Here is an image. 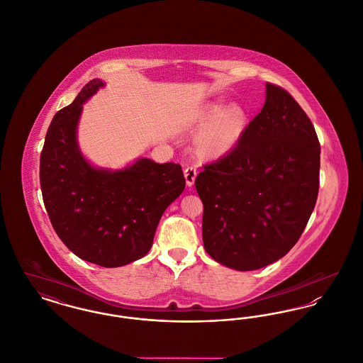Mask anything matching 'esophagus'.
Masks as SVG:
<instances>
[{
	"label": "esophagus",
	"mask_w": 363,
	"mask_h": 363,
	"mask_svg": "<svg viewBox=\"0 0 363 363\" xmlns=\"http://www.w3.org/2000/svg\"><path fill=\"white\" fill-rule=\"evenodd\" d=\"M184 175H185V179H186V185L191 186V185L194 184L196 177H197V170H196V167H193V166H188V167L185 169V172H184Z\"/></svg>",
	"instance_id": "obj_1"
}]
</instances>
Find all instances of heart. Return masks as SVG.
<instances>
[{
  "label": "heart",
  "mask_w": 363,
  "mask_h": 363,
  "mask_svg": "<svg viewBox=\"0 0 363 363\" xmlns=\"http://www.w3.org/2000/svg\"><path fill=\"white\" fill-rule=\"evenodd\" d=\"M247 120V111L240 104L227 106L223 99L206 104L193 121V129L203 132L197 143L200 156L219 159L227 155L243 136Z\"/></svg>",
  "instance_id": "b5f03b06"
}]
</instances>
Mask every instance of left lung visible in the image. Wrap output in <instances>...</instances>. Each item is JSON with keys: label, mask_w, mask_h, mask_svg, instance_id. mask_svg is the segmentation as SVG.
<instances>
[{"label": "left lung", "mask_w": 363, "mask_h": 363, "mask_svg": "<svg viewBox=\"0 0 363 363\" xmlns=\"http://www.w3.org/2000/svg\"><path fill=\"white\" fill-rule=\"evenodd\" d=\"M265 86V104L238 144L194 181L204 206V247L237 271L259 269L290 252L320 186L313 123L286 89Z\"/></svg>", "instance_id": "8db88e82"}]
</instances>
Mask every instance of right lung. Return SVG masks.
<instances>
[{
  "label": "right lung",
  "instance_id": "1",
  "mask_svg": "<svg viewBox=\"0 0 363 363\" xmlns=\"http://www.w3.org/2000/svg\"><path fill=\"white\" fill-rule=\"evenodd\" d=\"M99 79L83 86L48 129L40 154V189L52 227L70 252L104 268L144 257L156 227L185 189L177 163L141 157L122 170L96 169L77 144L83 104L104 86Z\"/></svg>",
  "mask_w": 363,
  "mask_h": 363
}]
</instances>
